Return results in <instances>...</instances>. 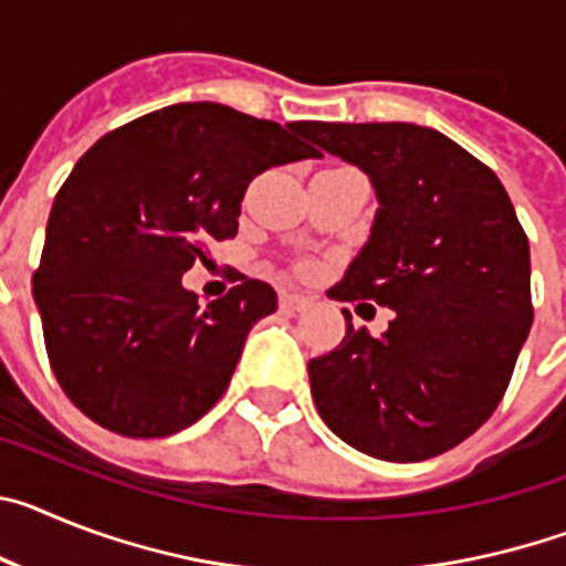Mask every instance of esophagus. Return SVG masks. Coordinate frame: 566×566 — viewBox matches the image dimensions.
Here are the masks:
<instances>
[{
    "label": "esophagus",
    "mask_w": 566,
    "mask_h": 566,
    "mask_svg": "<svg viewBox=\"0 0 566 566\" xmlns=\"http://www.w3.org/2000/svg\"><path fill=\"white\" fill-rule=\"evenodd\" d=\"M312 306V300L308 297H303V294H297V292H283L280 294V308H283V312H306V308Z\"/></svg>",
    "instance_id": "34e87169"
}]
</instances>
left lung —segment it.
Wrapping results in <instances>:
<instances>
[{
  "label": "left lung",
  "mask_w": 566,
  "mask_h": 566,
  "mask_svg": "<svg viewBox=\"0 0 566 566\" xmlns=\"http://www.w3.org/2000/svg\"><path fill=\"white\" fill-rule=\"evenodd\" d=\"M377 189L371 238L328 297L388 306V332L352 326L308 363L323 422L385 462H422L479 431L533 326L530 243L496 172L417 124H306Z\"/></svg>",
  "instance_id": "1"
}]
</instances>
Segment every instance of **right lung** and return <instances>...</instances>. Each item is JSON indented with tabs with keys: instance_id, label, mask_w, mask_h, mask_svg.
I'll use <instances>...</instances> for the list:
<instances>
[{
	"instance_id": "add662e5",
	"label": "right lung",
	"mask_w": 566,
	"mask_h": 566,
	"mask_svg": "<svg viewBox=\"0 0 566 566\" xmlns=\"http://www.w3.org/2000/svg\"><path fill=\"white\" fill-rule=\"evenodd\" d=\"M306 124L187 102L102 135L78 158L50 209L33 300L50 368L84 417L161 439L223 397L277 294L240 277L201 306L181 274L238 234L254 175L319 155L297 138Z\"/></svg>"
}]
</instances>
